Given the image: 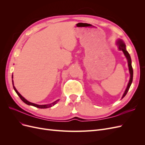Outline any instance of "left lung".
Here are the masks:
<instances>
[{"mask_svg": "<svg viewBox=\"0 0 145 145\" xmlns=\"http://www.w3.org/2000/svg\"><path fill=\"white\" fill-rule=\"evenodd\" d=\"M117 45L118 46V50L122 51L123 52V53L125 56V57H126L127 60H128V68H129V73H130V79L129 81V83L128 84V86H127L126 89L125 91V93L123 95L121 99L123 98L126 95L127 93H128V91L129 89V88L131 86V83L133 82V67H132V65H131V57L129 54L128 53V52L126 51V45L125 44V43L123 42L122 40L121 39H119V40H118V41L117 42Z\"/></svg>", "mask_w": 145, "mask_h": 145, "instance_id": "obj_1", "label": "left lung"}]
</instances>
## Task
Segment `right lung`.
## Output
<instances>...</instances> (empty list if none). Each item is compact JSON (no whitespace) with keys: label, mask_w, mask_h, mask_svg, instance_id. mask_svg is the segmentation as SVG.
Here are the masks:
<instances>
[{"label":"right lung","mask_w":145,"mask_h":145,"mask_svg":"<svg viewBox=\"0 0 145 145\" xmlns=\"http://www.w3.org/2000/svg\"><path fill=\"white\" fill-rule=\"evenodd\" d=\"M12 82L13 88H14V91H16V93H17V94L19 95V97L20 98V99H21L25 103L27 104V105H31V106H35V107L38 108L44 109V108H50V107H51V106H54V105H56L57 103V102H59V100H57L55 101V102H54L53 103H50V104H48V105H37V104H35V103H31V102H28V101L27 100H26V99L23 97V96H22V95H20V94L19 93V92L17 91V89H16V88H15L14 86V83H13V80H12Z\"/></svg>","instance_id":"add662e5"}]
</instances>
